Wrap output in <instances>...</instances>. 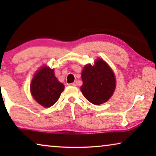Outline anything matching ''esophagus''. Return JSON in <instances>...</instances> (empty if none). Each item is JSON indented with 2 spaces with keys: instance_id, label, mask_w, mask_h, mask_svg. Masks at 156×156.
Here are the masks:
<instances>
[{
  "instance_id": "esophagus-1",
  "label": "esophagus",
  "mask_w": 156,
  "mask_h": 156,
  "mask_svg": "<svg viewBox=\"0 0 156 156\" xmlns=\"http://www.w3.org/2000/svg\"><path fill=\"white\" fill-rule=\"evenodd\" d=\"M76 84H77V82L76 81H75V82H74L73 83H72L71 85H72V86H76Z\"/></svg>"
}]
</instances>
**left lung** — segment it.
Instances as JSON below:
<instances>
[{
  "mask_svg": "<svg viewBox=\"0 0 156 156\" xmlns=\"http://www.w3.org/2000/svg\"><path fill=\"white\" fill-rule=\"evenodd\" d=\"M81 91L84 97L95 105L105 103L114 93L116 80L114 72L101 59H98L94 65H87L84 67Z\"/></svg>",
  "mask_w": 156,
  "mask_h": 156,
  "instance_id": "left-lung-1",
  "label": "left lung"
}]
</instances>
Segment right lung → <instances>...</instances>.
Instances as JSON below:
<instances>
[{
	"label": "right lung",
	"instance_id": "add662e5",
	"mask_svg": "<svg viewBox=\"0 0 156 156\" xmlns=\"http://www.w3.org/2000/svg\"><path fill=\"white\" fill-rule=\"evenodd\" d=\"M64 88L63 84L55 77L54 69L46 67L35 74L30 85L34 99L44 107H50L56 103Z\"/></svg>",
	"mask_w": 156,
	"mask_h": 156
}]
</instances>
